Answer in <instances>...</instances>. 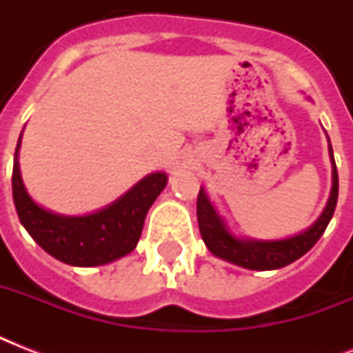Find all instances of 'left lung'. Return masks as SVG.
Instances as JSON below:
<instances>
[{
  "label": "left lung",
  "mask_w": 353,
  "mask_h": 353,
  "mask_svg": "<svg viewBox=\"0 0 353 353\" xmlns=\"http://www.w3.org/2000/svg\"><path fill=\"white\" fill-rule=\"evenodd\" d=\"M328 137V135H326ZM330 161H332V190H330L328 203L324 207L323 214L307 227L306 231L299 234L280 238V240H256L238 236L227 225L225 218L218 212L216 205L210 201L205 188H199L198 194V223L199 232L205 245L214 256L231 262L240 268L252 269V271H271L290 265L301 256H304L310 249L319 241V238L326 231L330 220L335 212L337 196H339V177L335 166L334 150L328 139Z\"/></svg>",
  "instance_id": "1"
}]
</instances>
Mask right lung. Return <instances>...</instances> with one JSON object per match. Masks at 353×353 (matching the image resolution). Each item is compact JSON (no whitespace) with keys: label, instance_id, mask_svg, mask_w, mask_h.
I'll list each match as a JSON object with an SVG mask.
<instances>
[{"label":"right lung","instance_id":"add662e5","mask_svg":"<svg viewBox=\"0 0 353 353\" xmlns=\"http://www.w3.org/2000/svg\"><path fill=\"white\" fill-rule=\"evenodd\" d=\"M19 146L21 135L14 152V205L25 231L43 251L74 268H95L115 262L135 249L144 218L168 183L166 172L144 176L121 198L95 212L65 216L43 209L30 198L19 172Z\"/></svg>","mask_w":353,"mask_h":353}]
</instances>
